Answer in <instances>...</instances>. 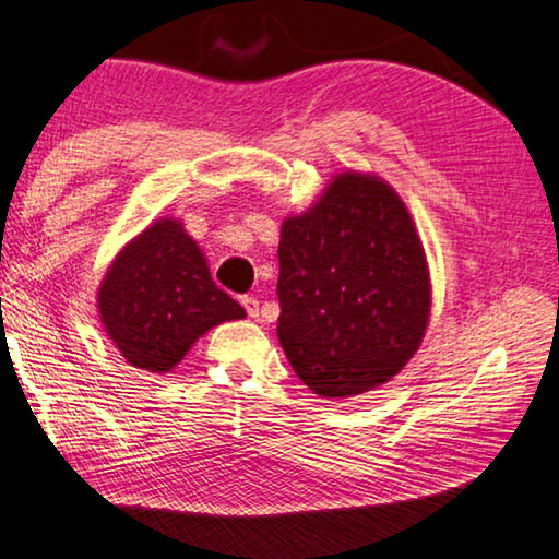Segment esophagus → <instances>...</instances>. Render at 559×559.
Here are the masks:
<instances>
[{
	"label": "esophagus",
	"instance_id": "obj_1",
	"mask_svg": "<svg viewBox=\"0 0 559 559\" xmlns=\"http://www.w3.org/2000/svg\"><path fill=\"white\" fill-rule=\"evenodd\" d=\"M242 307H245L247 317H252V319L260 317V301L254 297H242Z\"/></svg>",
	"mask_w": 559,
	"mask_h": 559
}]
</instances>
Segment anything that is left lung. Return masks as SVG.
Instances as JSON below:
<instances>
[{
	"instance_id": "left-lung-1",
	"label": "left lung",
	"mask_w": 559,
	"mask_h": 559,
	"mask_svg": "<svg viewBox=\"0 0 559 559\" xmlns=\"http://www.w3.org/2000/svg\"><path fill=\"white\" fill-rule=\"evenodd\" d=\"M282 349L322 399L379 389L418 352L431 272L414 217L373 173L342 170L280 230Z\"/></svg>"
}]
</instances>
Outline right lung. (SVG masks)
I'll list each match as a JSON object with an SVG mask.
<instances>
[{"mask_svg": "<svg viewBox=\"0 0 559 559\" xmlns=\"http://www.w3.org/2000/svg\"><path fill=\"white\" fill-rule=\"evenodd\" d=\"M98 319L135 369L168 373L210 329L245 319L178 217H158L118 250L96 292Z\"/></svg>", "mask_w": 559, "mask_h": 559, "instance_id": "obj_1", "label": "right lung"}]
</instances>
